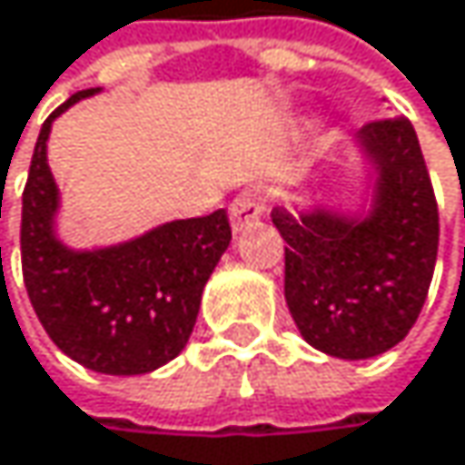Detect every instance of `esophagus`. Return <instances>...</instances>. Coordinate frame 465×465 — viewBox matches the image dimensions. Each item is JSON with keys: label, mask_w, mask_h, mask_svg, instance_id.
<instances>
[{"label": "esophagus", "mask_w": 465, "mask_h": 465, "mask_svg": "<svg viewBox=\"0 0 465 465\" xmlns=\"http://www.w3.org/2000/svg\"><path fill=\"white\" fill-rule=\"evenodd\" d=\"M261 213H263L261 196H258L255 191H242V193L233 199L232 210H229L232 229L239 233L244 232V229H250V226H255V223L261 221Z\"/></svg>", "instance_id": "esophagus-1"}]
</instances>
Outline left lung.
<instances>
[{"mask_svg":"<svg viewBox=\"0 0 465 465\" xmlns=\"http://www.w3.org/2000/svg\"><path fill=\"white\" fill-rule=\"evenodd\" d=\"M363 202L341 210L274 207L285 239V302L304 341L341 361L396 347L418 321L439 250V210L418 134L407 118L363 126Z\"/></svg>","mask_w":465,"mask_h":465,"instance_id":"1","label":"left lung"}]
</instances>
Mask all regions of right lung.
Instances as JSON below:
<instances>
[{
    "instance_id": "obj_1",
    "label": "right lung",
    "mask_w": 465,
    "mask_h": 465,
    "mask_svg": "<svg viewBox=\"0 0 465 465\" xmlns=\"http://www.w3.org/2000/svg\"><path fill=\"white\" fill-rule=\"evenodd\" d=\"M99 91L69 96L37 137L21 215L24 282L61 352L91 371L132 377L155 371L188 344L204 285L229 250L232 226L218 210L115 244L77 250L61 242V193L47 166V137L61 113Z\"/></svg>"
}]
</instances>
